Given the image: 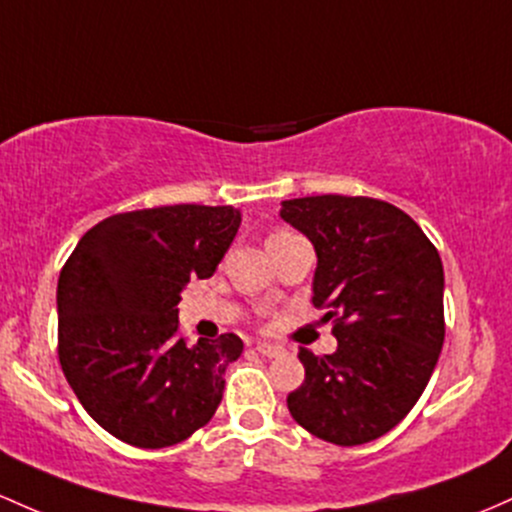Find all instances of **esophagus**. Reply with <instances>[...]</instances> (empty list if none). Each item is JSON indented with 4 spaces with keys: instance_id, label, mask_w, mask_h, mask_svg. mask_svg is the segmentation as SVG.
<instances>
[{
    "instance_id": "34e87169",
    "label": "esophagus",
    "mask_w": 512,
    "mask_h": 512,
    "mask_svg": "<svg viewBox=\"0 0 512 512\" xmlns=\"http://www.w3.org/2000/svg\"><path fill=\"white\" fill-rule=\"evenodd\" d=\"M255 350L260 352L262 357H279V355H282V352H284L282 347L274 345V342H257Z\"/></svg>"
}]
</instances>
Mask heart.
Instances as JSON below:
<instances>
[{
  "label": "heart",
  "mask_w": 512,
  "mask_h": 512,
  "mask_svg": "<svg viewBox=\"0 0 512 512\" xmlns=\"http://www.w3.org/2000/svg\"><path fill=\"white\" fill-rule=\"evenodd\" d=\"M282 235H289V233H286V230H277V233H272V235H269V240H274V238H282ZM269 240H267V243H269Z\"/></svg>",
  "instance_id": "1"
}]
</instances>
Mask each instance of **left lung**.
I'll list each match as a JSON object with an SVG mask.
<instances>
[{"label": "left lung", "mask_w": 512, "mask_h": 512, "mask_svg": "<svg viewBox=\"0 0 512 512\" xmlns=\"http://www.w3.org/2000/svg\"><path fill=\"white\" fill-rule=\"evenodd\" d=\"M279 216L316 247L313 306L338 338L333 355L299 352L306 379L286 406L320 440L372 442L411 413L440 357V252L408 213L369 196L289 199Z\"/></svg>", "instance_id": "obj_1"}]
</instances>
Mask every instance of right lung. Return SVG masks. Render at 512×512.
<instances>
[{
    "instance_id": "1",
    "label": "right lung",
    "mask_w": 512,
    "mask_h": 512,
    "mask_svg": "<svg viewBox=\"0 0 512 512\" xmlns=\"http://www.w3.org/2000/svg\"><path fill=\"white\" fill-rule=\"evenodd\" d=\"M240 228L233 206L116 213L82 235L58 279V357L84 411L133 447L187 440L216 413L243 340L187 345L182 291L209 279Z\"/></svg>"
}]
</instances>
